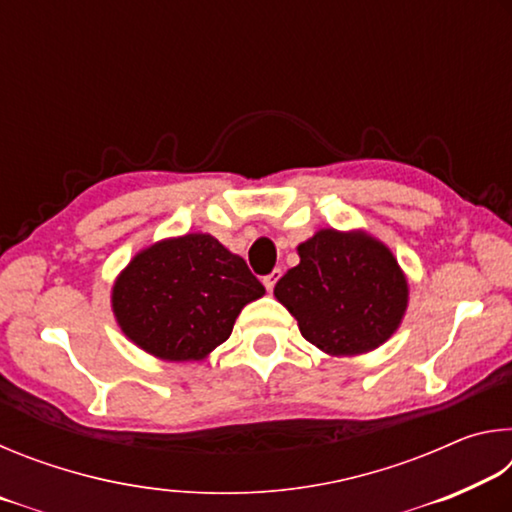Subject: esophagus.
I'll return each instance as SVG.
<instances>
[{
  "label": "esophagus",
  "instance_id": "1",
  "mask_svg": "<svg viewBox=\"0 0 512 512\" xmlns=\"http://www.w3.org/2000/svg\"><path fill=\"white\" fill-rule=\"evenodd\" d=\"M280 275H282V271L280 268H275V271H271L268 275H264V287H266V291H273V287H275V282L280 280Z\"/></svg>",
  "mask_w": 512,
  "mask_h": 512
}]
</instances>
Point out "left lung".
I'll use <instances>...</instances> for the list:
<instances>
[{"label": "left lung", "mask_w": 512, "mask_h": 512, "mask_svg": "<svg viewBox=\"0 0 512 512\" xmlns=\"http://www.w3.org/2000/svg\"><path fill=\"white\" fill-rule=\"evenodd\" d=\"M298 255L300 264L273 293L311 345L354 357L391 339L409 305V282L379 239L325 228L300 244Z\"/></svg>", "instance_id": "obj_1"}]
</instances>
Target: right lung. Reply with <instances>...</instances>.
<instances>
[{"label": "right lung", "mask_w": 512, "mask_h": 512, "mask_svg": "<svg viewBox=\"0 0 512 512\" xmlns=\"http://www.w3.org/2000/svg\"><path fill=\"white\" fill-rule=\"evenodd\" d=\"M264 287L212 235L162 239L137 253L112 287V311L137 348L162 361H201L228 341Z\"/></svg>", "instance_id": "right-lung-1"}]
</instances>
